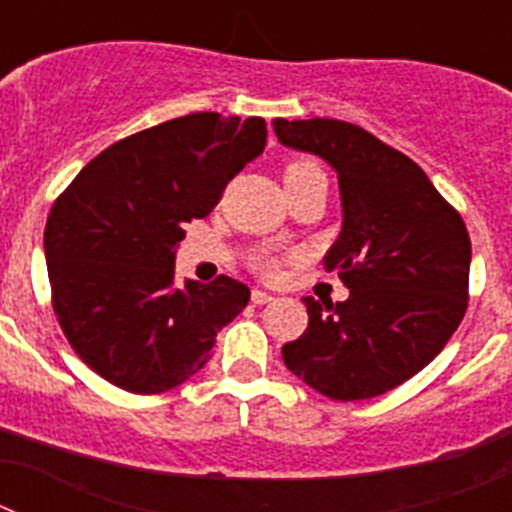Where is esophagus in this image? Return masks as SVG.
I'll return each instance as SVG.
<instances>
[{
  "label": "esophagus",
  "instance_id": "esophagus-1",
  "mask_svg": "<svg viewBox=\"0 0 512 512\" xmlns=\"http://www.w3.org/2000/svg\"><path fill=\"white\" fill-rule=\"evenodd\" d=\"M271 300H274V297H271L269 292H264V289H253V292H251L253 305H269Z\"/></svg>",
  "mask_w": 512,
  "mask_h": 512
}]
</instances>
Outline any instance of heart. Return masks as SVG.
I'll use <instances>...</instances> for the list:
<instances>
[{"mask_svg":"<svg viewBox=\"0 0 512 512\" xmlns=\"http://www.w3.org/2000/svg\"><path fill=\"white\" fill-rule=\"evenodd\" d=\"M307 179H325L323 169H320L315 161H310V158H295V161H289V164L284 166V174H282L284 184L307 182ZM282 264H284V259L274 251L253 253V259H251L253 269L259 271L261 277H269V279H274L282 274Z\"/></svg>","mask_w":512,"mask_h":512,"instance_id":"b5f03b06","label":"heart"}]
</instances>
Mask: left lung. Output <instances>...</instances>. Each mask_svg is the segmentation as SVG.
<instances>
[{"label": "left lung", "instance_id": "left-lung-1", "mask_svg": "<svg viewBox=\"0 0 512 512\" xmlns=\"http://www.w3.org/2000/svg\"><path fill=\"white\" fill-rule=\"evenodd\" d=\"M279 140L338 171L343 230L325 256L348 300L305 297L310 323L284 343L292 374L330 400L384 395L431 364L469 305L467 225L413 158L343 120H274Z\"/></svg>", "mask_w": 512, "mask_h": 512}]
</instances>
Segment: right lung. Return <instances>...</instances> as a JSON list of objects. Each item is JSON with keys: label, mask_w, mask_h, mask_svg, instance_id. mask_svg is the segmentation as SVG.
I'll list each match as a JSON object with an SVG mask.
<instances>
[{"label": "right lung", "mask_w": 512, "mask_h": 512, "mask_svg": "<svg viewBox=\"0 0 512 512\" xmlns=\"http://www.w3.org/2000/svg\"><path fill=\"white\" fill-rule=\"evenodd\" d=\"M264 146L261 117L194 112L117 140L58 194L43 238L53 312L99 377L158 395L210 361L251 289L225 274L176 289L174 248Z\"/></svg>", "instance_id": "add662e5"}]
</instances>
